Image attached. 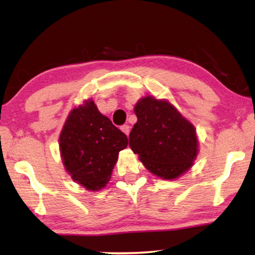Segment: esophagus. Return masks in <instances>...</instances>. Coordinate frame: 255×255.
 Segmentation results:
<instances>
[{"label":"esophagus","mask_w":255,"mask_h":255,"mask_svg":"<svg viewBox=\"0 0 255 255\" xmlns=\"http://www.w3.org/2000/svg\"><path fill=\"white\" fill-rule=\"evenodd\" d=\"M121 130L123 131L127 135H128V133H130V127H128V125H123V127L121 128Z\"/></svg>","instance_id":"obj_1"}]
</instances>
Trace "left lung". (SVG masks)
I'll return each mask as SVG.
<instances>
[{"label":"left lung","mask_w":255,"mask_h":255,"mask_svg":"<svg viewBox=\"0 0 255 255\" xmlns=\"http://www.w3.org/2000/svg\"><path fill=\"white\" fill-rule=\"evenodd\" d=\"M138 121L128 145L146 168L165 180H173L193 166L198 153L194 125L168 101L146 96L134 107Z\"/></svg>","instance_id":"left-lung-1"}]
</instances>
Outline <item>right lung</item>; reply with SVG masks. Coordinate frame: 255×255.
Here are the masks:
<instances>
[{
	"label": "right lung",
	"mask_w": 255,
	"mask_h": 255,
	"mask_svg": "<svg viewBox=\"0 0 255 255\" xmlns=\"http://www.w3.org/2000/svg\"><path fill=\"white\" fill-rule=\"evenodd\" d=\"M62 162L72 179L87 190L106 187L128 137L97 109L93 100L71 111L60 138Z\"/></svg>",
	"instance_id": "add662e5"
}]
</instances>
